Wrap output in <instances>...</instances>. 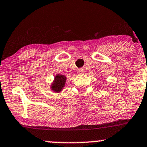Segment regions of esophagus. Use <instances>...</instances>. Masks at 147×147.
<instances>
[{
  "instance_id": "34e87169",
  "label": "esophagus",
  "mask_w": 147,
  "mask_h": 147,
  "mask_svg": "<svg viewBox=\"0 0 147 147\" xmlns=\"http://www.w3.org/2000/svg\"><path fill=\"white\" fill-rule=\"evenodd\" d=\"M78 72L80 74V75H84L85 74V69H80L78 70Z\"/></svg>"
}]
</instances>
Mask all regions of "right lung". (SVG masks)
I'll use <instances>...</instances> for the list:
<instances>
[{
	"mask_svg": "<svg viewBox=\"0 0 147 147\" xmlns=\"http://www.w3.org/2000/svg\"><path fill=\"white\" fill-rule=\"evenodd\" d=\"M66 80H67V77L65 75L57 74V75H55L53 80L51 83L50 89L53 93L59 94L62 91L65 86Z\"/></svg>",
	"mask_w": 147,
	"mask_h": 147,
	"instance_id": "add662e5",
	"label": "right lung"
}]
</instances>
